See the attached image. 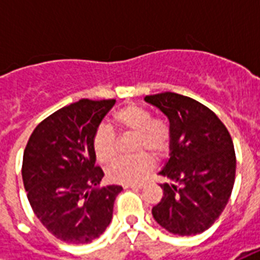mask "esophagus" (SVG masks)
Returning a JSON list of instances; mask_svg holds the SVG:
<instances>
[{"label":"esophagus","mask_w":260,"mask_h":260,"mask_svg":"<svg viewBox=\"0 0 260 260\" xmlns=\"http://www.w3.org/2000/svg\"><path fill=\"white\" fill-rule=\"evenodd\" d=\"M125 189H141V188H143V184H128V185H124Z\"/></svg>","instance_id":"1"}]
</instances>
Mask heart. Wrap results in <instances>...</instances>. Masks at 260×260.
Instances as JSON below:
<instances>
[{
  "instance_id": "b5f03b06",
  "label": "heart",
  "mask_w": 260,
  "mask_h": 260,
  "mask_svg": "<svg viewBox=\"0 0 260 260\" xmlns=\"http://www.w3.org/2000/svg\"><path fill=\"white\" fill-rule=\"evenodd\" d=\"M114 125L121 131L135 134L134 150H147L153 156L163 154L171 142V128L166 119L152 118L147 108L138 104H126L115 111ZM93 149L100 163H110L117 153V142L113 129L106 124L97 128L93 136ZM152 169V160L146 153H139L134 157L118 158L108 167L107 175L117 184H135L141 181Z\"/></svg>"
}]
</instances>
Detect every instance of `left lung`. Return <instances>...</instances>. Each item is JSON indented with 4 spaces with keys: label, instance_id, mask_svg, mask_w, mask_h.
<instances>
[{
    "label": "left lung",
    "instance_id": "obj_1",
    "mask_svg": "<svg viewBox=\"0 0 260 260\" xmlns=\"http://www.w3.org/2000/svg\"><path fill=\"white\" fill-rule=\"evenodd\" d=\"M167 117L170 158L158 174L163 198L152 214L181 237L206 231L223 213L235 181L233 139L212 110L191 97L166 91L145 97Z\"/></svg>",
    "mask_w": 260,
    "mask_h": 260
}]
</instances>
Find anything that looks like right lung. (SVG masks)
<instances>
[{
	"label": "right lung",
	"mask_w": 260,
	"mask_h": 260,
	"mask_svg": "<svg viewBox=\"0 0 260 260\" xmlns=\"http://www.w3.org/2000/svg\"><path fill=\"white\" fill-rule=\"evenodd\" d=\"M115 100H89L43 119L23 153L22 178L37 218L67 244H89L106 231L122 186L99 188L93 136Z\"/></svg>",
	"instance_id": "obj_1"
}]
</instances>
